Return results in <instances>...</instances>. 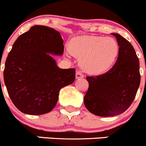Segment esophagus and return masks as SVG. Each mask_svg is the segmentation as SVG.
<instances>
[{"label":"esophagus","instance_id":"esophagus-1","mask_svg":"<svg viewBox=\"0 0 146 146\" xmlns=\"http://www.w3.org/2000/svg\"><path fill=\"white\" fill-rule=\"evenodd\" d=\"M84 74H82L81 72L79 71H76V79H80V78H83L84 77Z\"/></svg>","mask_w":146,"mask_h":146}]
</instances>
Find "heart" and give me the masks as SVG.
<instances>
[{"instance_id": "b5f03b06", "label": "heart", "mask_w": 146, "mask_h": 146, "mask_svg": "<svg viewBox=\"0 0 146 146\" xmlns=\"http://www.w3.org/2000/svg\"><path fill=\"white\" fill-rule=\"evenodd\" d=\"M69 50L72 55L81 59L80 65L85 72L100 74L113 64L119 46L113 38L84 35L72 39Z\"/></svg>"}]
</instances>
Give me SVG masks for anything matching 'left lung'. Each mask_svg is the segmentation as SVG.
I'll return each instance as SVG.
<instances>
[{
  "label": "left lung",
  "mask_w": 146,
  "mask_h": 146,
  "mask_svg": "<svg viewBox=\"0 0 146 146\" xmlns=\"http://www.w3.org/2000/svg\"><path fill=\"white\" fill-rule=\"evenodd\" d=\"M119 46L114 65L106 73L86 76L89 89L84 103L96 116L108 117L123 113L133 102L141 82L139 60L132 44L112 33Z\"/></svg>",
  "instance_id": "1"
}]
</instances>
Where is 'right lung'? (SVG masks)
I'll use <instances>...</instances> for the list:
<instances>
[{
	"label": "right lung",
	"instance_id": "right-lung-1",
	"mask_svg": "<svg viewBox=\"0 0 146 146\" xmlns=\"http://www.w3.org/2000/svg\"><path fill=\"white\" fill-rule=\"evenodd\" d=\"M64 47L60 33L43 25L33 26L15 40L3 78L11 101L21 112L41 115L51 111L60 89L74 82L75 69L59 68L49 54L62 55Z\"/></svg>",
	"mask_w": 146,
	"mask_h": 146
}]
</instances>
